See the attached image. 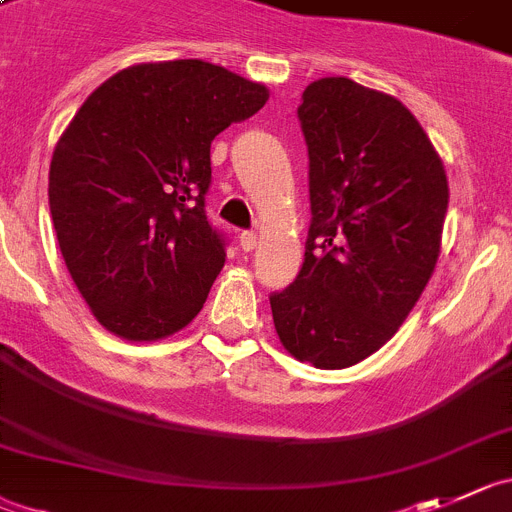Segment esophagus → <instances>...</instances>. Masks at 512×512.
Listing matches in <instances>:
<instances>
[{
  "label": "esophagus",
  "mask_w": 512,
  "mask_h": 512,
  "mask_svg": "<svg viewBox=\"0 0 512 512\" xmlns=\"http://www.w3.org/2000/svg\"><path fill=\"white\" fill-rule=\"evenodd\" d=\"M240 247L245 252H252L257 247V234L255 232H240Z\"/></svg>",
  "instance_id": "34e87169"
}]
</instances>
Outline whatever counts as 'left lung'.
<instances>
[{
	"instance_id": "obj_1",
	"label": "left lung",
	"mask_w": 512,
	"mask_h": 512,
	"mask_svg": "<svg viewBox=\"0 0 512 512\" xmlns=\"http://www.w3.org/2000/svg\"><path fill=\"white\" fill-rule=\"evenodd\" d=\"M310 229L298 278L270 295L280 343L315 369L379 351L432 278L450 202L447 174L409 108L348 78L310 83Z\"/></svg>"
}]
</instances>
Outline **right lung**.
I'll list each match as a JSON object with an SVG mask.
<instances>
[{"instance_id": "obj_1", "label": "right lung", "mask_w": 512, "mask_h": 512, "mask_svg": "<svg viewBox=\"0 0 512 512\" xmlns=\"http://www.w3.org/2000/svg\"><path fill=\"white\" fill-rule=\"evenodd\" d=\"M267 98L212 62L169 60L121 70L80 105L47 194L62 260L105 331L159 341L202 310L224 265L204 212L209 148Z\"/></svg>"}]
</instances>
